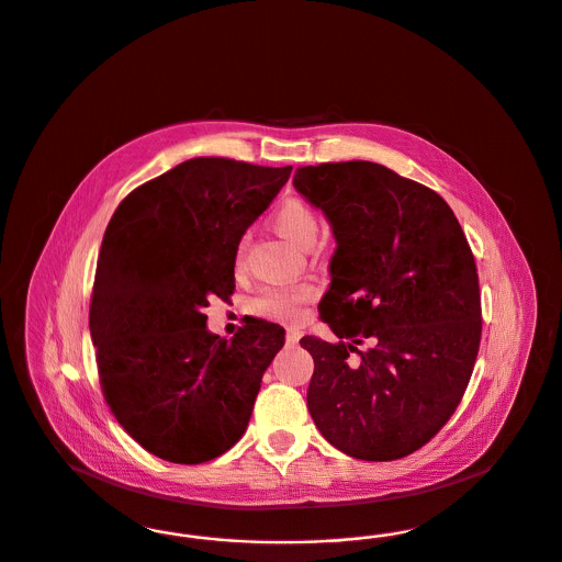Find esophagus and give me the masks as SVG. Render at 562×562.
Wrapping results in <instances>:
<instances>
[{"instance_id": "obj_1", "label": "esophagus", "mask_w": 562, "mask_h": 562, "mask_svg": "<svg viewBox=\"0 0 562 562\" xmlns=\"http://www.w3.org/2000/svg\"><path fill=\"white\" fill-rule=\"evenodd\" d=\"M301 339V330L299 328H286V344H296Z\"/></svg>"}]
</instances>
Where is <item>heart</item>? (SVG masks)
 <instances>
[{
    "label": "heart",
    "mask_w": 562,
    "mask_h": 562,
    "mask_svg": "<svg viewBox=\"0 0 562 562\" xmlns=\"http://www.w3.org/2000/svg\"><path fill=\"white\" fill-rule=\"evenodd\" d=\"M271 227L282 238L293 241L299 248H312L318 240L321 216L305 200L289 198L271 213ZM244 259V241L238 246V266ZM316 291L310 284L294 289H269L252 301V312L273 321H296L303 312V305L314 299Z\"/></svg>",
    "instance_id": "heart-1"
}]
</instances>
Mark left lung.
Returning <instances> with one entry per match:
<instances>
[{
    "mask_svg": "<svg viewBox=\"0 0 562 562\" xmlns=\"http://www.w3.org/2000/svg\"><path fill=\"white\" fill-rule=\"evenodd\" d=\"M293 186L337 240L318 310L339 341L301 339L314 358L310 415L349 457L415 453L451 419L481 348L465 234L436 191L374 161L303 166Z\"/></svg>",
    "mask_w": 562,
    "mask_h": 562,
    "instance_id": "obj_1",
    "label": "left lung"
}]
</instances>
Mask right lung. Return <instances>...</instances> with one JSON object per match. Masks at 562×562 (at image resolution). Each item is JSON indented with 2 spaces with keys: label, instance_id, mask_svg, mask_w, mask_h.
Returning a JSON list of instances; mask_svg holds the SVG:
<instances>
[{
  "label": "right lung",
  "instance_id": "right-lung-1",
  "mask_svg": "<svg viewBox=\"0 0 562 562\" xmlns=\"http://www.w3.org/2000/svg\"><path fill=\"white\" fill-rule=\"evenodd\" d=\"M291 170L193 158L131 191L109 221L90 301L99 379L120 426L164 461L229 451L284 346V328L259 318L221 339L202 310L234 294L241 236Z\"/></svg>",
  "mask_w": 562,
  "mask_h": 562
}]
</instances>
